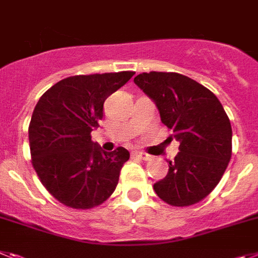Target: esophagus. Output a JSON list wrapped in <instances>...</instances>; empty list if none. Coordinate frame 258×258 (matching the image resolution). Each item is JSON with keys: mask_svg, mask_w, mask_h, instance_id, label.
<instances>
[{"mask_svg": "<svg viewBox=\"0 0 258 258\" xmlns=\"http://www.w3.org/2000/svg\"><path fill=\"white\" fill-rule=\"evenodd\" d=\"M134 156L139 157L140 160H144V161H149L152 158L151 154L148 153H144V152H134Z\"/></svg>", "mask_w": 258, "mask_h": 258, "instance_id": "34e87169", "label": "esophagus"}]
</instances>
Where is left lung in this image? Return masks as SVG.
Segmentation results:
<instances>
[{"instance_id": "8db88e82", "label": "left lung", "mask_w": 258, "mask_h": 258, "mask_svg": "<svg viewBox=\"0 0 258 258\" xmlns=\"http://www.w3.org/2000/svg\"><path fill=\"white\" fill-rule=\"evenodd\" d=\"M154 100L161 120L180 143L167 175L153 185L172 207L200 203L217 187L232 153L231 123L212 91L178 73L139 74L134 79Z\"/></svg>"}]
</instances>
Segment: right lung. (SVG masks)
<instances>
[{"instance_id": "1", "label": "right lung", "mask_w": 258, "mask_h": 258, "mask_svg": "<svg viewBox=\"0 0 258 258\" xmlns=\"http://www.w3.org/2000/svg\"><path fill=\"white\" fill-rule=\"evenodd\" d=\"M134 71L69 76L40 97L28 139L31 162L51 196L73 209H91L113 195L130 153L104 152L91 132L104 118V102Z\"/></svg>"}]
</instances>
